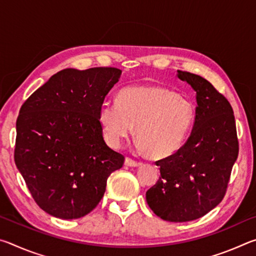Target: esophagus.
Instances as JSON below:
<instances>
[{
  "instance_id": "obj_1",
  "label": "esophagus",
  "mask_w": 256,
  "mask_h": 256,
  "mask_svg": "<svg viewBox=\"0 0 256 256\" xmlns=\"http://www.w3.org/2000/svg\"><path fill=\"white\" fill-rule=\"evenodd\" d=\"M125 164L130 167H138V166H140L141 162H136V160H134L130 157H126L125 158Z\"/></svg>"
}]
</instances>
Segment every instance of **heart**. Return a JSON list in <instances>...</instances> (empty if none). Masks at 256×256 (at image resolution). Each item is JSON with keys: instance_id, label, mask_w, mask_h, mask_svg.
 Here are the masks:
<instances>
[{"instance_id": "b5f03b06", "label": "heart", "mask_w": 256, "mask_h": 256, "mask_svg": "<svg viewBox=\"0 0 256 256\" xmlns=\"http://www.w3.org/2000/svg\"><path fill=\"white\" fill-rule=\"evenodd\" d=\"M105 138L118 148L133 134L154 159L166 158L180 149L194 122L192 104L172 90L158 86L123 89L118 102H105L99 112Z\"/></svg>"}]
</instances>
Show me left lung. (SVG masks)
Listing matches in <instances>:
<instances>
[{
    "mask_svg": "<svg viewBox=\"0 0 256 256\" xmlns=\"http://www.w3.org/2000/svg\"><path fill=\"white\" fill-rule=\"evenodd\" d=\"M177 76L196 92L193 128L177 152L156 162L160 176L146 198L162 219L185 222L201 218L222 201L240 146L227 98L200 76L177 71Z\"/></svg>",
    "mask_w": 256,
    "mask_h": 256,
    "instance_id": "8db88e82",
    "label": "left lung"
}]
</instances>
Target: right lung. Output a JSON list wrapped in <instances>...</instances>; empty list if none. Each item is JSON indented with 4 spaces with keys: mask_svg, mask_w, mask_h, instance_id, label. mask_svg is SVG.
<instances>
[{
    "mask_svg": "<svg viewBox=\"0 0 256 256\" xmlns=\"http://www.w3.org/2000/svg\"><path fill=\"white\" fill-rule=\"evenodd\" d=\"M116 68H64L20 108L14 162L40 209L60 219L92 211L124 156L106 144L99 112Z\"/></svg>",
    "mask_w": 256,
    "mask_h": 256,
    "instance_id": "obj_1",
    "label": "right lung"
}]
</instances>
